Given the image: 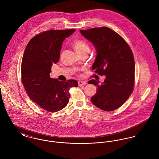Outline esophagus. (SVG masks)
Returning <instances> with one entry per match:
<instances>
[{
    "mask_svg": "<svg viewBox=\"0 0 159 159\" xmlns=\"http://www.w3.org/2000/svg\"><path fill=\"white\" fill-rule=\"evenodd\" d=\"M86 84V82L84 81H78V85L80 86H83V85H85Z\"/></svg>",
    "mask_w": 159,
    "mask_h": 159,
    "instance_id": "1",
    "label": "esophagus"
}]
</instances>
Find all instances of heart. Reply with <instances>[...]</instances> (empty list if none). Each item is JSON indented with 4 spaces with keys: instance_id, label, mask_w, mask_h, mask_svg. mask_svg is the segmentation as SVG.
<instances>
[{
    "instance_id": "b5f03b06",
    "label": "heart",
    "mask_w": 159,
    "mask_h": 159,
    "mask_svg": "<svg viewBox=\"0 0 159 159\" xmlns=\"http://www.w3.org/2000/svg\"><path fill=\"white\" fill-rule=\"evenodd\" d=\"M73 46L78 54L89 51L88 44L82 40H76L73 43Z\"/></svg>"
}]
</instances>
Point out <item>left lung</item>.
I'll use <instances>...</instances> for the list:
<instances>
[{"mask_svg":"<svg viewBox=\"0 0 159 159\" xmlns=\"http://www.w3.org/2000/svg\"><path fill=\"white\" fill-rule=\"evenodd\" d=\"M80 32L97 51L92 70L106 76L101 85L98 80L88 81L97 87L91 101L103 111H114L126 102L134 91L135 68L132 51L125 40L108 27L80 30Z\"/></svg>","mask_w":159,"mask_h":159,"instance_id":"left-lung-1","label":"left lung"}]
</instances>
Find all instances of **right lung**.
<instances>
[{"instance_id": "1", "label": "right lung", "mask_w": 159, "mask_h": 159, "mask_svg": "<svg viewBox=\"0 0 159 159\" xmlns=\"http://www.w3.org/2000/svg\"><path fill=\"white\" fill-rule=\"evenodd\" d=\"M75 29L49 30L34 37L28 43L21 63V81L29 98L48 112H57L68 104L69 90L76 80L59 81L50 78L51 68L60 57L62 45Z\"/></svg>"}]
</instances>
